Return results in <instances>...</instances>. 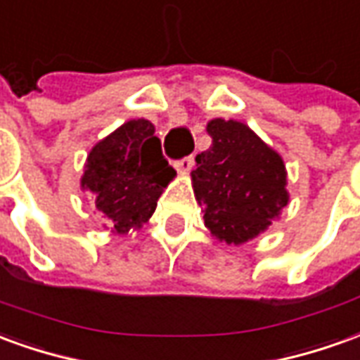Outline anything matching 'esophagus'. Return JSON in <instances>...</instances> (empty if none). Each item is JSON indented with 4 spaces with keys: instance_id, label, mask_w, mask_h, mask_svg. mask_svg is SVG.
I'll use <instances>...</instances> for the list:
<instances>
[{
    "instance_id": "obj_1",
    "label": "esophagus",
    "mask_w": 360,
    "mask_h": 360,
    "mask_svg": "<svg viewBox=\"0 0 360 360\" xmlns=\"http://www.w3.org/2000/svg\"><path fill=\"white\" fill-rule=\"evenodd\" d=\"M193 165H195V155H185V158H181L179 162H175V167H177V172L181 173L191 172Z\"/></svg>"
}]
</instances>
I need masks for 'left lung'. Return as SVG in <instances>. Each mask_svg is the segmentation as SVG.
Returning <instances> with one entry per match:
<instances>
[{"label":"left lung","mask_w":360,"mask_h":360,"mask_svg":"<svg viewBox=\"0 0 360 360\" xmlns=\"http://www.w3.org/2000/svg\"><path fill=\"white\" fill-rule=\"evenodd\" d=\"M212 146L195 158V197L218 240L243 243L267 228L288 202L285 163L238 120L208 122Z\"/></svg>","instance_id":"1"}]
</instances>
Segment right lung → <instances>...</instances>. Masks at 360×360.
<instances>
[{"label":"right lung","mask_w":360,"mask_h":360,"mask_svg":"<svg viewBox=\"0 0 360 360\" xmlns=\"http://www.w3.org/2000/svg\"><path fill=\"white\" fill-rule=\"evenodd\" d=\"M175 169L162 154L150 120H128L91 150L82 185L109 218L112 232L140 228L154 214L158 198Z\"/></svg>","instance_id":"1"}]
</instances>
